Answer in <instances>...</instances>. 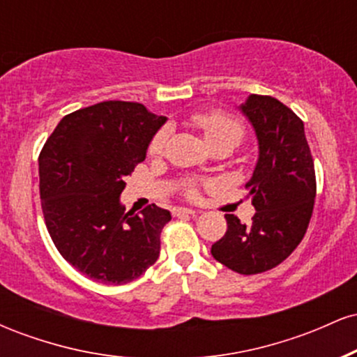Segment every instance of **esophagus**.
I'll return each mask as SVG.
<instances>
[{"mask_svg":"<svg viewBox=\"0 0 357 357\" xmlns=\"http://www.w3.org/2000/svg\"><path fill=\"white\" fill-rule=\"evenodd\" d=\"M196 210L192 208H176L174 210V216H181V215H195Z\"/></svg>","mask_w":357,"mask_h":357,"instance_id":"1","label":"esophagus"}]
</instances>
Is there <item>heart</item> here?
I'll list each match as a JSON object with an SVG mask.
<instances>
[{
	"mask_svg": "<svg viewBox=\"0 0 357 357\" xmlns=\"http://www.w3.org/2000/svg\"><path fill=\"white\" fill-rule=\"evenodd\" d=\"M195 124L202 129L204 141L210 147H216L221 144H231L235 147L243 137V127L236 119H233L228 114L220 112V110H211V112L198 114L192 117ZM169 136V129L162 127L161 130L155 132V136L151 139L149 153L155 155L162 151L166 144V139ZM184 192L188 196H196V188L192 183L184 184Z\"/></svg>",
	"mask_w": 357,
	"mask_h": 357,
	"instance_id": "heart-1",
	"label": "heart"
}]
</instances>
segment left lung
I'll use <instances>...</instances> for the list:
<instances>
[{"label":"left lung","mask_w":357,"mask_h":357,"mask_svg":"<svg viewBox=\"0 0 357 357\" xmlns=\"http://www.w3.org/2000/svg\"><path fill=\"white\" fill-rule=\"evenodd\" d=\"M255 130L258 159L245 184L257 213L252 225L225 215L227 233L211 255L241 275L277 267L304 238L315 199L314 159L304 122L270 96L252 93L238 107Z\"/></svg>","instance_id":"left-lung-1"}]
</instances>
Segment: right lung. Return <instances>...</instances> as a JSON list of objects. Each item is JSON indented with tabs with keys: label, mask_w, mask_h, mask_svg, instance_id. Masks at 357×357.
I'll return each mask as SVG.
<instances>
[{
	"label": "right lung",
	"mask_w": 357,
	"mask_h": 357,
	"mask_svg": "<svg viewBox=\"0 0 357 357\" xmlns=\"http://www.w3.org/2000/svg\"><path fill=\"white\" fill-rule=\"evenodd\" d=\"M166 121L137 102H100L61 119L40 153L47 230L60 255L92 280L127 284L158 260L171 213L151 204L134 215L121 192Z\"/></svg>",
	"instance_id": "obj_1"
}]
</instances>
